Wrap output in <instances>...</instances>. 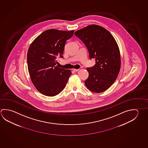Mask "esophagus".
Instances as JSON below:
<instances>
[{"instance_id":"esophagus-1","label":"esophagus","mask_w":148,"mask_h":148,"mask_svg":"<svg viewBox=\"0 0 148 148\" xmlns=\"http://www.w3.org/2000/svg\"><path fill=\"white\" fill-rule=\"evenodd\" d=\"M73 70L74 71V72H77L79 70V69H73Z\"/></svg>"}]
</instances>
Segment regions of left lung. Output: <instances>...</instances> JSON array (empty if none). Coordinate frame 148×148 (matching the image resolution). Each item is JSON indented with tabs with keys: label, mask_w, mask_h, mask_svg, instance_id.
Wrapping results in <instances>:
<instances>
[{
	"label": "left lung",
	"mask_w": 148,
	"mask_h": 148,
	"mask_svg": "<svg viewBox=\"0 0 148 148\" xmlns=\"http://www.w3.org/2000/svg\"><path fill=\"white\" fill-rule=\"evenodd\" d=\"M85 45L89 57L95 59L96 64L87 68V88L93 92L106 90L116 79L121 69V55L115 39L103 27L92 24L75 32Z\"/></svg>",
	"instance_id": "1"
}]
</instances>
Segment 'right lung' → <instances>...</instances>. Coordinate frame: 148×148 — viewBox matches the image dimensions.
<instances>
[{"instance_id": "right-lung-1", "label": "right lung", "mask_w": 148, "mask_h": 148, "mask_svg": "<svg viewBox=\"0 0 148 148\" xmlns=\"http://www.w3.org/2000/svg\"><path fill=\"white\" fill-rule=\"evenodd\" d=\"M74 32L50 29L37 37L29 47V74L35 87L45 96L53 97L60 93L72 74L70 70L58 67L56 59L63 58L65 42Z\"/></svg>"}]
</instances>
